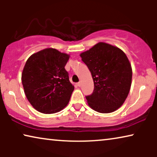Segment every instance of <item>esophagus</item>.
Segmentation results:
<instances>
[{
  "label": "esophagus",
  "mask_w": 157,
  "mask_h": 157,
  "mask_svg": "<svg viewBox=\"0 0 157 157\" xmlns=\"http://www.w3.org/2000/svg\"><path fill=\"white\" fill-rule=\"evenodd\" d=\"M76 85L78 86H81V82H78L76 83Z\"/></svg>",
  "instance_id": "1"
}]
</instances>
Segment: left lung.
I'll use <instances>...</instances> for the list:
<instances>
[{
    "instance_id": "left-lung-1",
    "label": "left lung",
    "mask_w": 157,
    "mask_h": 157,
    "mask_svg": "<svg viewBox=\"0 0 157 157\" xmlns=\"http://www.w3.org/2000/svg\"><path fill=\"white\" fill-rule=\"evenodd\" d=\"M94 80V89L86 96L88 104L99 113H111L122 106L129 93L132 69L123 51L99 42L80 54Z\"/></svg>"
}]
</instances>
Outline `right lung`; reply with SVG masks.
<instances>
[{"mask_svg":"<svg viewBox=\"0 0 157 157\" xmlns=\"http://www.w3.org/2000/svg\"><path fill=\"white\" fill-rule=\"evenodd\" d=\"M68 59L69 55L51 48L28 59L21 81L28 100L39 112H59L69 102L74 86L65 69Z\"/></svg>","mask_w":157,"mask_h":157,"instance_id":"obj_1","label":"right lung"}]
</instances>
